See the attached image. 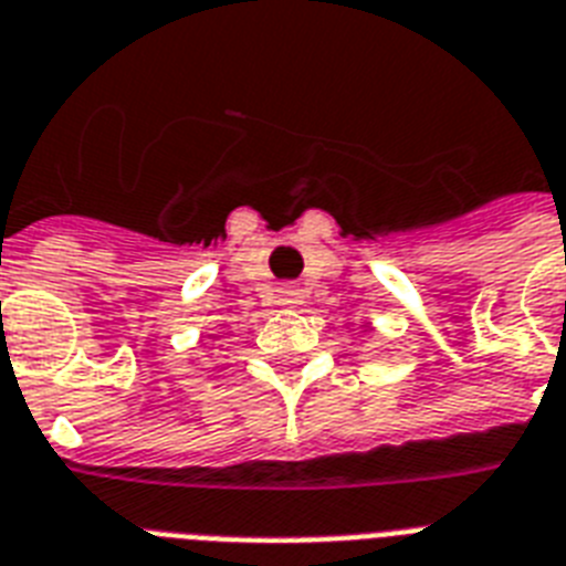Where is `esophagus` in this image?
<instances>
[{
    "instance_id": "1",
    "label": "esophagus",
    "mask_w": 566,
    "mask_h": 566,
    "mask_svg": "<svg viewBox=\"0 0 566 566\" xmlns=\"http://www.w3.org/2000/svg\"><path fill=\"white\" fill-rule=\"evenodd\" d=\"M275 302L282 305V308H296L302 305V287L300 284H282L279 291H275Z\"/></svg>"
}]
</instances>
